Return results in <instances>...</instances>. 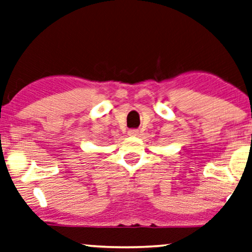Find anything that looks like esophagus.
<instances>
[{"label": "esophagus", "mask_w": 252, "mask_h": 252, "mask_svg": "<svg viewBox=\"0 0 252 252\" xmlns=\"http://www.w3.org/2000/svg\"><path fill=\"white\" fill-rule=\"evenodd\" d=\"M138 134H139V130L138 129H129L128 130V135L129 136H136V135H138Z\"/></svg>", "instance_id": "esophagus-1"}]
</instances>
